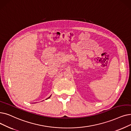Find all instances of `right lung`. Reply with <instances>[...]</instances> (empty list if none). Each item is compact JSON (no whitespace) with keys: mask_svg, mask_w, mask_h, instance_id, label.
I'll return each instance as SVG.
<instances>
[{"mask_svg":"<svg viewBox=\"0 0 131 131\" xmlns=\"http://www.w3.org/2000/svg\"><path fill=\"white\" fill-rule=\"evenodd\" d=\"M50 97H49V98H48V99H49V98H50Z\"/></svg>","mask_w":131,"mask_h":131,"instance_id":"obj_1","label":"right lung"}]
</instances>
